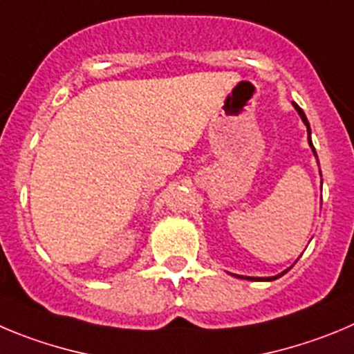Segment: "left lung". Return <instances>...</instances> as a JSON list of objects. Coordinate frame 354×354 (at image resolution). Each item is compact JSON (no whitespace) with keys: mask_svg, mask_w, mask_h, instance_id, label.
I'll return each instance as SVG.
<instances>
[{"mask_svg":"<svg viewBox=\"0 0 354 354\" xmlns=\"http://www.w3.org/2000/svg\"><path fill=\"white\" fill-rule=\"evenodd\" d=\"M295 105V109H297V112L300 113V118H302V121L306 122V126H307V133H309V144H310V147H313V151H314V154H316V149H314V145H313V142H310V126H309V121H307V118H306V113H304V110L300 109V106L297 105V103H293ZM284 274V272H283ZM283 274H279V275H275V277H265V279H259V277H248V279H252V281H274V279H277V277H281V275ZM236 277H239V275H236ZM241 279H244V277H241Z\"/></svg>","mask_w":354,"mask_h":354,"instance_id":"1","label":"left lung"}]
</instances>
